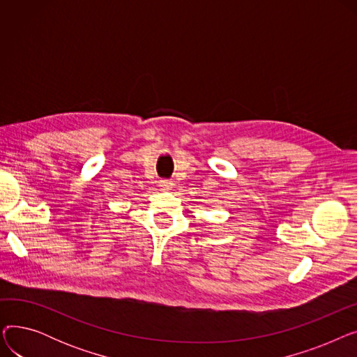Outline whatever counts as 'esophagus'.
I'll list each match as a JSON object with an SVG mask.
<instances>
[{
  "label": "esophagus",
  "mask_w": 357,
  "mask_h": 357,
  "mask_svg": "<svg viewBox=\"0 0 357 357\" xmlns=\"http://www.w3.org/2000/svg\"><path fill=\"white\" fill-rule=\"evenodd\" d=\"M159 186L162 191H171L174 188V182L171 179H160Z\"/></svg>",
  "instance_id": "obj_1"
}]
</instances>
